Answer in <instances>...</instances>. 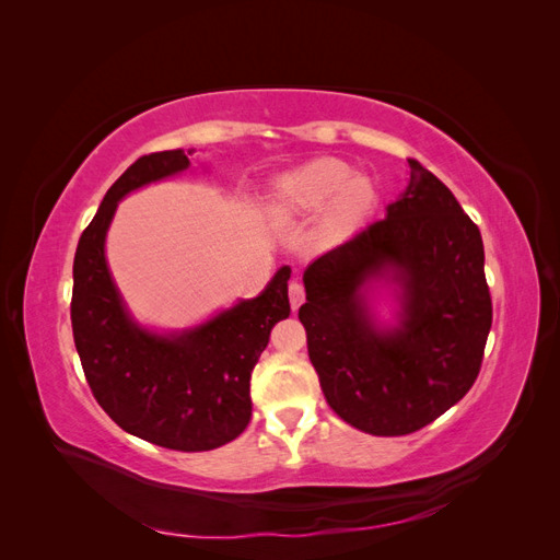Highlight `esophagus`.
Wrapping results in <instances>:
<instances>
[{"label": "esophagus", "instance_id": "34e87169", "mask_svg": "<svg viewBox=\"0 0 560 560\" xmlns=\"http://www.w3.org/2000/svg\"><path fill=\"white\" fill-rule=\"evenodd\" d=\"M303 301H306V290H303V284H301L299 280L290 282V303H292V311H296Z\"/></svg>", "mask_w": 560, "mask_h": 560}]
</instances>
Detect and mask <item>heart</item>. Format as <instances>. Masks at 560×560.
<instances>
[{
  "mask_svg": "<svg viewBox=\"0 0 560 560\" xmlns=\"http://www.w3.org/2000/svg\"><path fill=\"white\" fill-rule=\"evenodd\" d=\"M327 206L325 229L346 233L366 219L376 206V191L366 177L338 159H317L278 179L273 210L280 217H306Z\"/></svg>",
  "mask_w": 560,
  "mask_h": 560,
  "instance_id": "1",
  "label": "heart"
}]
</instances>
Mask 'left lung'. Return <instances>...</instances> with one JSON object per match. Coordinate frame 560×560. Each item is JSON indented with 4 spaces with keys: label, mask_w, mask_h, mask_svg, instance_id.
Segmentation results:
<instances>
[{
    "label": "left lung",
    "mask_w": 560,
    "mask_h": 560,
    "mask_svg": "<svg viewBox=\"0 0 560 560\" xmlns=\"http://www.w3.org/2000/svg\"><path fill=\"white\" fill-rule=\"evenodd\" d=\"M409 167V189L385 219L308 266L299 308L327 404L376 436L418 432L460 401L493 325L479 226L428 167ZM385 267L398 270L407 311L389 335L370 325L359 296Z\"/></svg>",
    "instance_id": "8db88e82"
}]
</instances>
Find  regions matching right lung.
<instances>
[{"mask_svg": "<svg viewBox=\"0 0 560 560\" xmlns=\"http://www.w3.org/2000/svg\"><path fill=\"white\" fill-rule=\"evenodd\" d=\"M191 154V151H189ZM189 167L182 149L156 151L118 177L74 254L72 331L91 393L118 428L163 448L212 451L252 418L249 378L276 322L290 317L282 266L266 292L177 336L140 329L126 313L105 259L116 202L142 184Z\"/></svg>", "mask_w": 560, "mask_h": 560, "instance_id": "1", "label": "right lung"}]
</instances>
